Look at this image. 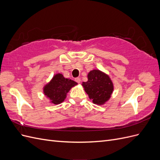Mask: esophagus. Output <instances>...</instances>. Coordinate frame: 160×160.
<instances>
[{
  "mask_svg": "<svg viewBox=\"0 0 160 160\" xmlns=\"http://www.w3.org/2000/svg\"><path fill=\"white\" fill-rule=\"evenodd\" d=\"M75 80L77 83H81V78H79V77H77V78L75 79Z\"/></svg>",
  "mask_w": 160,
  "mask_h": 160,
  "instance_id": "obj_1",
  "label": "esophagus"
}]
</instances>
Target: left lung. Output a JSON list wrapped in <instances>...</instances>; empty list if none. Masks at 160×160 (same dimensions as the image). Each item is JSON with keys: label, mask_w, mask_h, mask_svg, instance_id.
Listing matches in <instances>:
<instances>
[{"label": "left lung", "mask_w": 160, "mask_h": 160, "mask_svg": "<svg viewBox=\"0 0 160 160\" xmlns=\"http://www.w3.org/2000/svg\"><path fill=\"white\" fill-rule=\"evenodd\" d=\"M88 81L83 82L82 86L93 103L103 105L110 99L114 86L109 76L99 69L89 71Z\"/></svg>", "instance_id": "left-lung-1"}]
</instances>
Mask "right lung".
<instances>
[{
  "label": "right lung",
  "instance_id": "obj_1",
  "mask_svg": "<svg viewBox=\"0 0 160 160\" xmlns=\"http://www.w3.org/2000/svg\"><path fill=\"white\" fill-rule=\"evenodd\" d=\"M77 85V82L65 78L61 73H57L43 87V93L50 100L51 103L58 105L63 102L67 93Z\"/></svg>",
  "mask_w": 160,
  "mask_h": 160
}]
</instances>
